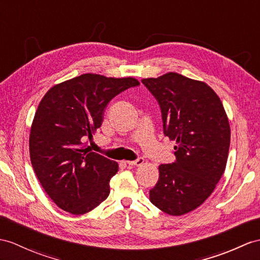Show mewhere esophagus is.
Here are the masks:
<instances>
[{
    "instance_id": "obj_1",
    "label": "esophagus",
    "mask_w": 260,
    "mask_h": 260,
    "mask_svg": "<svg viewBox=\"0 0 260 260\" xmlns=\"http://www.w3.org/2000/svg\"><path fill=\"white\" fill-rule=\"evenodd\" d=\"M143 162H144L143 157H139V159H137L135 161H126V164H128V166H132V167H140V166H142Z\"/></svg>"
}]
</instances>
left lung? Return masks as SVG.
<instances>
[{
  "mask_svg": "<svg viewBox=\"0 0 260 260\" xmlns=\"http://www.w3.org/2000/svg\"><path fill=\"white\" fill-rule=\"evenodd\" d=\"M160 105L163 132L174 140L175 162L161 164L150 201L180 216L202 205L223 175L231 128L223 104L203 81L168 73L142 79Z\"/></svg>",
  "mask_w": 260,
  "mask_h": 260,
  "instance_id": "8db88e82",
  "label": "left lung"
}]
</instances>
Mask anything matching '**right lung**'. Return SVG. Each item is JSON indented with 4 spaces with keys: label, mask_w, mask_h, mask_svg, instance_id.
Returning a JSON list of instances; mask_svg holds the SVG:
<instances>
[{
    "label": "right lung",
    "mask_w": 260,
    "mask_h": 260,
    "mask_svg": "<svg viewBox=\"0 0 260 260\" xmlns=\"http://www.w3.org/2000/svg\"><path fill=\"white\" fill-rule=\"evenodd\" d=\"M139 85L132 77L84 74L53 86L41 100L30 126V162L61 210L86 214L108 198L118 163L91 152L87 142L103 123L109 101Z\"/></svg>",
    "instance_id": "1"
}]
</instances>
